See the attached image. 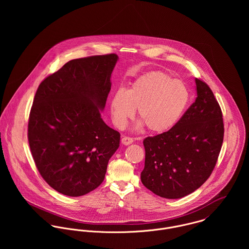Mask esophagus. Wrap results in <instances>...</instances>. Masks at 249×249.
I'll use <instances>...</instances> for the list:
<instances>
[{
	"instance_id": "esophagus-1",
	"label": "esophagus",
	"mask_w": 249,
	"mask_h": 249,
	"mask_svg": "<svg viewBox=\"0 0 249 249\" xmlns=\"http://www.w3.org/2000/svg\"><path fill=\"white\" fill-rule=\"evenodd\" d=\"M133 142V139L130 138V137H126V136H123L122 138V143L124 144V145H128L130 143Z\"/></svg>"
}]
</instances>
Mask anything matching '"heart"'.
I'll return each mask as SVG.
<instances>
[{
    "label": "heart",
    "instance_id": "heart-1",
    "mask_svg": "<svg viewBox=\"0 0 249 249\" xmlns=\"http://www.w3.org/2000/svg\"><path fill=\"white\" fill-rule=\"evenodd\" d=\"M190 101L186 84L164 72H149L134 80L126 89L116 91L110 101L111 117L124 128L137 109L138 127L163 133L178 124Z\"/></svg>",
    "mask_w": 249,
    "mask_h": 249
}]
</instances>
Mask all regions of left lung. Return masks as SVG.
<instances>
[{
  "instance_id": "obj_1",
  "label": "left lung",
  "mask_w": 249,
  "mask_h": 249,
  "mask_svg": "<svg viewBox=\"0 0 249 249\" xmlns=\"http://www.w3.org/2000/svg\"><path fill=\"white\" fill-rule=\"evenodd\" d=\"M196 102L169 131L143 140V186L176 199L198 189L211 176L223 142L220 107L210 87L196 78Z\"/></svg>"
}]
</instances>
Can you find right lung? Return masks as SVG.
<instances>
[{"label":"right lung","mask_w":249,"mask_h":249,"mask_svg":"<svg viewBox=\"0 0 249 249\" xmlns=\"http://www.w3.org/2000/svg\"><path fill=\"white\" fill-rule=\"evenodd\" d=\"M115 53L72 59L46 77L36 91L28 137L45 181L68 196L98 188L120 133L102 119L111 89Z\"/></svg>","instance_id":"obj_1"}]
</instances>
